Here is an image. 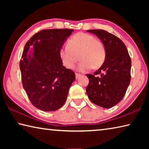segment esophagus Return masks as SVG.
<instances>
[{"label":"esophagus","instance_id":"1","mask_svg":"<svg viewBox=\"0 0 149 149\" xmlns=\"http://www.w3.org/2000/svg\"><path fill=\"white\" fill-rule=\"evenodd\" d=\"M80 75H81L80 74H78V73H75V77H76L77 79L80 76Z\"/></svg>","mask_w":149,"mask_h":149}]
</instances>
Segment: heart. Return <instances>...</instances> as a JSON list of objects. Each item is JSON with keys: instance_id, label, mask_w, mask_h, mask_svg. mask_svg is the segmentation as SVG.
<instances>
[{"instance_id": "obj_1", "label": "heart", "mask_w": 149, "mask_h": 149, "mask_svg": "<svg viewBox=\"0 0 149 149\" xmlns=\"http://www.w3.org/2000/svg\"><path fill=\"white\" fill-rule=\"evenodd\" d=\"M62 64L68 69L74 68L79 60H81L78 70L86 72L92 68H100L104 62L106 50L104 45L95 39L92 35L79 32L75 34L59 52Z\"/></svg>"}]
</instances>
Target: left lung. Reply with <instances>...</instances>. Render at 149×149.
<instances>
[{"label":"left lung","mask_w":149,"mask_h":149,"mask_svg":"<svg viewBox=\"0 0 149 149\" xmlns=\"http://www.w3.org/2000/svg\"><path fill=\"white\" fill-rule=\"evenodd\" d=\"M87 31L101 40L106 58L94 74H87L89 80L87 94L94 104L104 108H112L122 100L130 84L132 60L125 44L114 35L102 29Z\"/></svg>","instance_id":"1"}]
</instances>
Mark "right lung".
<instances>
[{"label":"right lung","instance_id":"add662e5","mask_svg":"<svg viewBox=\"0 0 149 149\" xmlns=\"http://www.w3.org/2000/svg\"><path fill=\"white\" fill-rule=\"evenodd\" d=\"M72 29H43L25 45L19 62L22 81L32 104L43 111H54L66 100L75 73L62 65L59 52ZM34 48L32 55L29 49Z\"/></svg>","mask_w":149,"mask_h":149}]
</instances>
